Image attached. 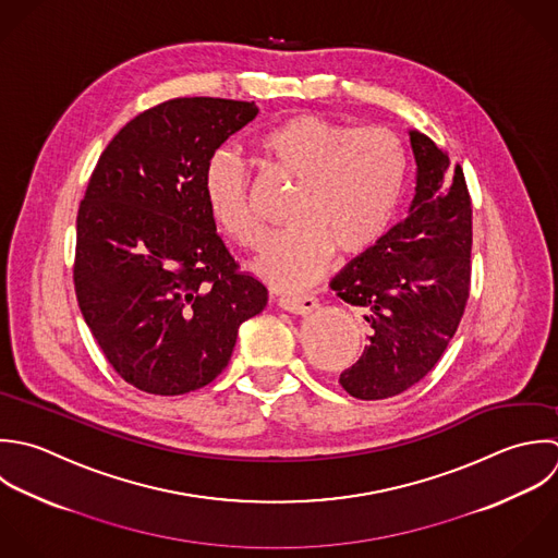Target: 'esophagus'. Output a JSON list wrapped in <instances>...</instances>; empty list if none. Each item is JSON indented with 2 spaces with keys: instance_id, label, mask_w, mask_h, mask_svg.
Instances as JSON below:
<instances>
[{
  "instance_id": "1",
  "label": "esophagus",
  "mask_w": 558,
  "mask_h": 558,
  "mask_svg": "<svg viewBox=\"0 0 558 558\" xmlns=\"http://www.w3.org/2000/svg\"><path fill=\"white\" fill-rule=\"evenodd\" d=\"M278 306L293 315H308L319 306V300L315 295H293V298H280Z\"/></svg>"
}]
</instances>
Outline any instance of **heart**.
Returning <instances> with one entry per match:
<instances>
[{
  "label": "heart",
  "instance_id": "obj_1",
  "mask_svg": "<svg viewBox=\"0 0 558 558\" xmlns=\"http://www.w3.org/2000/svg\"><path fill=\"white\" fill-rule=\"evenodd\" d=\"M258 149L287 178L289 228L271 234L252 269L278 289H302L328 267L332 252L356 256L391 223L407 180V156L385 128H361L304 112L280 121L258 138ZM210 217L241 245H256L247 171L228 149L210 154L202 175Z\"/></svg>",
  "mask_w": 558,
  "mask_h": 558
}]
</instances>
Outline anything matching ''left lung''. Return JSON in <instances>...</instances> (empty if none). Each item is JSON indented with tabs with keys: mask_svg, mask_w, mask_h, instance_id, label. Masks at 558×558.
<instances>
[{
	"mask_svg": "<svg viewBox=\"0 0 558 558\" xmlns=\"http://www.w3.org/2000/svg\"><path fill=\"white\" fill-rule=\"evenodd\" d=\"M415 195L407 219L330 282L372 326L363 356L341 374L359 400H385L420 383L454 337L472 276V199L463 169L433 138L409 130Z\"/></svg>",
	"mask_w": 558,
	"mask_h": 558,
	"instance_id": "1",
	"label": "left lung"
}]
</instances>
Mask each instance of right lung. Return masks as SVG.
<instances>
[{
  "instance_id": "add662e5",
  "label": "right lung",
  "mask_w": 558,
  "mask_h": 558,
  "mask_svg": "<svg viewBox=\"0 0 558 558\" xmlns=\"http://www.w3.org/2000/svg\"><path fill=\"white\" fill-rule=\"evenodd\" d=\"M258 114L254 101L178 97L108 143L77 210L73 282L86 326L114 372L154 396H182L228 365L267 289L217 234L206 160Z\"/></svg>"
}]
</instances>
